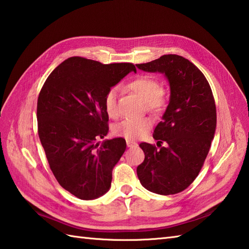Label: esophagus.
I'll list each match as a JSON object with an SVG mask.
<instances>
[{
  "label": "esophagus",
  "mask_w": 249,
  "mask_h": 249,
  "mask_svg": "<svg viewBox=\"0 0 249 249\" xmlns=\"http://www.w3.org/2000/svg\"><path fill=\"white\" fill-rule=\"evenodd\" d=\"M126 146H128V147H135V146H138V143H136V142H134V141L126 140Z\"/></svg>",
  "instance_id": "1"
}]
</instances>
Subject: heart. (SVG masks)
Instances as JSON below:
<instances>
[{
	"mask_svg": "<svg viewBox=\"0 0 249 249\" xmlns=\"http://www.w3.org/2000/svg\"><path fill=\"white\" fill-rule=\"evenodd\" d=\"M126 87L145 101L146 108L150 113L158 115L166 107V92L162 89L160 80L154 76L141 75L131 80ZM104 108L110 118H117L119 116L117 88H110L106 92L104 96ZM151 125L153 121L149 117L130 118L116 124L114 126V133L128 140H138L150 130Z\"/></svg>",
	"mask_w": 249,
	"mask_h": 249,
	"instance_id": "b5f03b06",
	"label": "heart"
}]
</instances>
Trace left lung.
Listing matches in <instances>:
<instances>
[{
	"label": "left lung",
	"instance_id": "1",
	"mask_svg": "<svg viewBox=\"0 0 249 249\" xmlns=\"http://www.w3.org/2000/svg\"><path fill=\"white\" fill-rule=\"evenodd\" d=\"M136 67L164 73L171 88L170 103L154 131L158 143L140 144L145 159L136 173L147 190L178 194L196 178L210 151L217 121L214 95L204 74L181 55L164 54Z\"/></svg>",
	"mask_w": 249,
	"mask_h": 249
}]
</instances>
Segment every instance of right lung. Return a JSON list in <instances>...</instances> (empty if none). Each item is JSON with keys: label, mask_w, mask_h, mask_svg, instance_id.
<instances>
[{"label": "right lung", "mask_w": 249, "mask_h": 249, "mask_svg": "<svg viewBox=\"0 0 249 249\" xmlns=\"http://www.w3.org/2000/svg\"><path fill=\"white\" fill-rule=\"evenodd\" d=\"M132 63L102 64L71 57L44 83L37 99V132L46 158L61 187L80 200L108 191L111 172L125 150V140L96 141L108 132L106 92L126 74Z\"/></svg>", "instance_id": "right-lung-1"}]
</instances>
